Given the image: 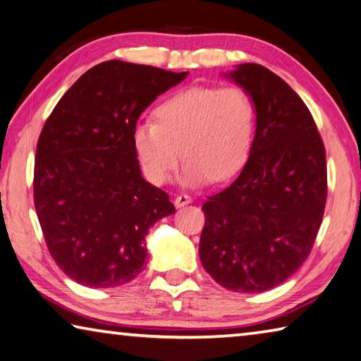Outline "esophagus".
Masks as SVG:
<instances>
[{
	"label": "esophagus",
	"instance_id": "34e87169",
	"mask_svg": "<svg viewBox=\"0 0 361 361\" xmlns=\"http://www.w3.org/2000/svg\"><path fill=\"white\" fill-rule=\"evenodd\" d=\"M191 202H192V197L188 196V194H180V196H176V199H175L176 207H185V205L191 204Z\"/></svg>",
	"mask_w": 361,
	"mask_h": 361
}]
</instances>
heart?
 <instances>
[{"label": "heart", "mask_w": 361, "mask_h": 361, "mask_svg": "<svg viewBox=\"0 0 361 361\" xmlns=\"http://www.w3.org/2000/svg\"><path fill=\"white\" fill-rule=\"evenodd\" d=\"M156 122L138 123L133 146L146 175L167 183L186 160L190 185L226 181L247 164L255 142L257 107L239 85L192 87L171 94L154 111Z\"/></svg>", "instance_id": "1"}]
</instances>
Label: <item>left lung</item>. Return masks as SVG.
Returning <instances> with one entry per match:
<instances>
[{
    "label": "left lung",
    "mask_w": 361,
    "mask_h": 361,
    "mask_svg": "<svg viewBox=\"0 0 361 361\" xmlns=\"http://www.w3.org/2000/svg\"><path fill=\"white\" fill-rule=\"evenodd\" d=\"M230 77L254 98L255 142L238 178L202 205L199 257L223 288L252 294L310 255L328 196L326 151L305 102L276 73L247 62Z\"/></svg>",
    "instance_id": "8db88e82"
}]
</instances>
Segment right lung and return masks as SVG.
<instances>
[{
	"instance_id": "1",
	"label": "right lung",
	"mask_w": 361,
	"mask_h": 361,
	"mask_svg": "<svg viewBox=\"0 0 361 361\" xmlns=\"http://www.w3.org/2000/svg\"><path fill=\"white\" fill-rule=\"evenodd\" d=\"M188 72L106 61L85 72L39 133L33 202L57 267L88 288L138 276L146 234L173 214L169 194L141 176L133 130L141 112Z\"/></svg>"
}]
</instances>
